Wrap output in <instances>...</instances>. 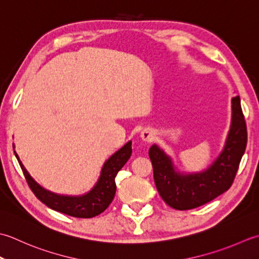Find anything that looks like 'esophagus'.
Returning a JSON list of instances; mask_svg holds the SVG:
<instances>
[{
    "instance_id": "34e87169",
    "label": "esophagus",
    "mask_w": 259,
    "mask_h": 259,
    "mask_svg": "<svg viewBox=\"0 0 259 259\" xmlns=\"http://www.w3.org/2000/svg\"><path fill=\"white\" fill-rule=\"evenodd\" d=\"M141 137L144 142H151L153 139H154V133H153L151 130L146 128L141 133Z\"/></svg>"
}]
</instances>
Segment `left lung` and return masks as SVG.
Here are the masks:
<instances>
[{
  "label": "left lung",
  "instance_id": "1",
  "mask_svg": "<svg viewBox=\"0 0 259 259\" xmlns=\"http://www.w3.org/2000/svg\"><path fill=\"white\" fill-rule=\"evenodd\" d=\"M231 108L230 131L224 150L203 172L179 173L164 151L155 144L151 146L149 155L155 186L171 208L194 209L215 199L231 187L247 145V127L239 96L231 99Z\"/></svg>",
  "mask_w": 259,
  "mask_h": 259
}]
</instances>
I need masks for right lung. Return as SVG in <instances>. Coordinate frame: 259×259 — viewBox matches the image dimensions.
<instances>
[{"mask_svg": "<svg viewBox=\"0 0 259 259\" xmlns=\"http://www.w3.org/2000/svg\"><path fill=\"white\" fill-rule=\"evenodd\" d=\"M14 154L17 156L21 168H22L25 180L28 182L30 189L32 190L35 197L41 202H44L47 207L71 215V217L93 218L104 212L108 205L112 203L116 192L115 177L131 157L132 142L130 141L128 143H126L122 149L116 152L105 162L98 181L91 191L83 194V196L78 197L60 196V194H56L42 188L25 170L17 153L14 152Z\"/></svg>", "mask_w": 259, "mask_h": 259, "instance_id": "right-lung-1", "label": "right lung"}]
</instances>
